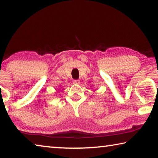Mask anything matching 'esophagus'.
Segmentation results:
<instances>
[{
  "instance_id": "1",
  "label": "esophagus",
  "mask_w": 158,
  "mask_h": 158,
  "mask_svg": "<svg viewBox=\"0 0 158 158\" xmlns=\"http://www.w3.org/2000/svg\"><path fill=\"white\" fill-rule=\"evenodd\" d=\"M73 84H75V85H79L80 84V80H73Z\"/></svg>"
}]
</instances>
